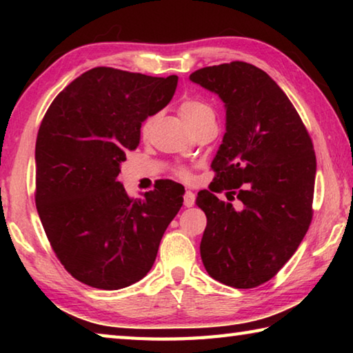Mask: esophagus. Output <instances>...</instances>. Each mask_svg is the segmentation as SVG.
<instances>
[{
  "mask_svg": "<svg viewBox=\"0 0 353 353\" xmlns=\"http://www.w3.org/2000/svg\"><path fill=\"white\" fill-rule=\"evenodd\" d=\"M183 205H185V207H193V205H194V193H193V191H190V190L185 191Z\"/></svg>",
  "mask_w": 353,
  "mask_h": 353,
  "instance_id": "1",
  "label": "esophagus"
}]
</instances>
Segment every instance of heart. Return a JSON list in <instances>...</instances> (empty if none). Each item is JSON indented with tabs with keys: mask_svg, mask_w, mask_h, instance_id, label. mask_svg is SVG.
<instances>
[{
	"mask_svg": "<svg viewBox=\"0 0 353 353\" xmlns=\"http://www.w3.org/2000/svg\"><path fill=\"white\" fill-rule=\"evenodd\" d=\"M179 115L185 121V124L191 129L194 126V124H198L202 119L207 118V117H212L213 115V110L210 105H207L204 103H201V101H185V103L181 104L179 107ZM152 123L154 119L152 118H148L145 124H143V134H148L149 130L152 128ZM181 177L182 179H190V174L187 171H181Z\"/></svg>",
	"mask_w": 353,
	"mask_h": 353,
	"instance_id": "b5f03b06",
	"label": "heart"
}]
</instances>
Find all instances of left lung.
Masks as SVG:
<instances>
[{
  "mask_svg": "<svg viewBox=\"0 0 353 353\" xmlns=\"http://www.w3.org/2000/svg\"><path fill=\"white\" fill-rule=\"evenodd\" d=\"M190 81L218 94L225 109L212 162L216 177L196 198L207 216L201 259L218 282L255 288L291 259L312 223L313 143L282 88L254 65H214ZM223 189L236 208L217 199Z\"/></svg>",
  "mask_w": 353,
  "mask_h": 353,
  "instance_id": "1",
  "label": "left lung"
}]
</instances>
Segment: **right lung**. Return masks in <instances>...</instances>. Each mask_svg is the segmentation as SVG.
Wrapping results in <instances>:
<instances>
[{"label":"right lung","mask_w":353,"mask_h":353,"mask_svg":"<svg viewBox=\"0 0 353 353\" xmlns=\"http://www.w3.org/2000/svg\"><path fill=\"white\" fill-rule=\"evenodd\" d=\"M177 76L88 70L57 94L35 143V205L71 276L99 290L139 282L181 210L183 187L162 181L132 199L118 181L141 123L170 104Z\"/></svg>","instance_id":"right-lung-1"}]
</instances>
